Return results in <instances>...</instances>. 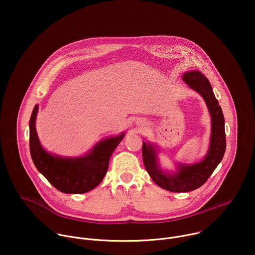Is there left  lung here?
Masks as SVG:
<instances>
[{"mask_svg": "<svg viewBox=\"0 0 255 255\" xmlns=\"http://www.w3.org/2000/svg\"><path fill=\"white\" fill-rule=\"evenodd\" d=\"M183 81L204 99L211 116V136L205 157L195 163H175V170H163L158 162L156 144L143 142L142 157L145 168L154 183L173 193H187L202 187L224 156L226 149L225 120L208 79L198 70L183 75Z\"/></svg>", "mask_w": 255, "mask_h": 255, "instance_id": "8db88e82", "label": "left lung"}]
</instances>
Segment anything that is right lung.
<instances>
[{
    "instance_id": "add662e5",
    "label": "right lung",
    "mask_w": 255,
    "mask_h": 255,
    "mask_svg": "<svg viewBox=\"0 0 255 255\" xmlns=\"http://www.w3.org/2000/svg\"><path fill=\"white\" fill-rule=\"evenodd\" d=\"M38 105H35L29 122L30 153L38 171L64 194H84L95 189L107 173L109 160L125 133L98 142L85 155L64 157L46 151L36 132Z\"/></svg>"
}]
</instances>
